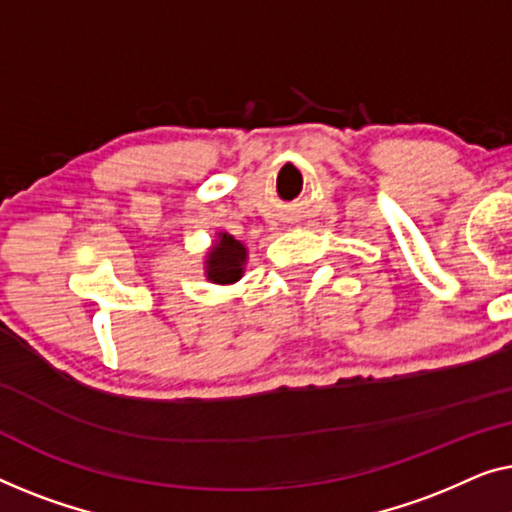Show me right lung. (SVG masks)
I'll list each match as a JSON object with an SVG mask.
<instances>
[{
  "label": "right lung",
  "mask_w": 512,
  "mask_h": 512,
  "mask_svg": "<svg viewBox=\"0 0 512 512\" xmlns=\"http://www.w3.org/2000/svg\"><path fill=\"white\" fill-rule=\"evenodd\" d=\"M248 248L232 234L215 232L213 246L204 255V276L213 285H234L246 273Z\"/></svg>",
  "instance_id": "1"
}]
</instances>
